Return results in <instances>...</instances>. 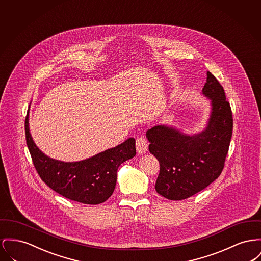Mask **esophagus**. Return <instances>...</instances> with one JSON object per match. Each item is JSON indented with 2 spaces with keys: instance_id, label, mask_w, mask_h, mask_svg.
Segmentation results:
<instances>
[{
  "instance_id": "esophagus-1",
  "label": "esophagus",
  "mask_w": 261,
  "mask_h": 261,
  "mask_svg": "<svg viewBox=\"0 0 261 261\" xmlns=\"http://www.w3.org/2000/svg\"><path fill=\"white\" fill-rule=\"evenodd\" d=\"M148 145H149V143H148L147 139L144 138V137H139L136 140V149H137L139 154H143L148 151Z\"/></svg>"
}]
</instances>
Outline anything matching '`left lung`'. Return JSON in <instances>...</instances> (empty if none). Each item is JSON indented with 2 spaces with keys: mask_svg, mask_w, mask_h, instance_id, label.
I'll list each match as a JSON object with an SVG mask.
<instances>
[{
  "mask_svg": "<svg viewBox=\"0 0 261 261\" xmlns=\"http://www.w3.org/2000/svg\"><path fill=\"white\" fill-rule=\"evenodd\" d=\"M202 94L211 106L203 130L190 135L174 126L158 125L146 132L149 151L160 163L154 188L167 199H186L198 193L217 179L224 168L232 133L230 103L210 72Z\"/></svg>",
  "mask_w": 261,
  "mask_h": 261,
  "instance_id": "8db88e82",
  "label": "left lung"
}]
</instances>
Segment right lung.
Wrapping results in <instances>:
<instances>
[{
	"label": "right lung",
	"mask_w": 261,
	"mask_h": 261,
	"mask_svg": "<svg viewBox=\"0 0 261 261\" xmlns=\"http://www.w3.org/2000/svg\"><path fill=\"white\" fill-rule=\"evenodd\" d=\"M29 118L30 109L25 118L28 148L39 176L51 189L68 199L91 205L103 203L112 195L119 166L136 154L135 139L83 161L63 162L39 150L31 137Z\"/></svg>",
	"instance_id": "1"
}]
</instances>
